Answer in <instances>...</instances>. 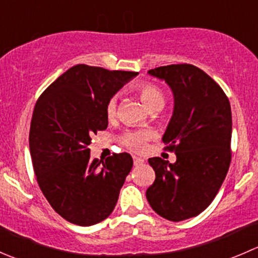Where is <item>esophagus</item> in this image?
Instances as JSON below:
<instances>
[{
	"label": "esophagus",
	"mask_w": 258,
	"mask_h": 258,
	"mask_svg": "<svg viewBox=\"0 0 258 258\" xmlns=\"http://www.w3.org/2000/svg\"><path fill=\"white\" fill-rule=\"evenodd\" d=\"M144 162H145L144 158L137 157V156H134V165L135 166H141V165H144Z\"/></svg>",
	"instance_id": "1"
}]
</instances>
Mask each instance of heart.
Listing matches in <instances>:
<instances>
[{
  "mask_svg": "<svg viewBox=\"0 0 258 258\" xmlns=\"http://www.w3.org/2000/svg\"><path fill=\"white\" fill-rule=\"evenodd\" d=\"M137 91H139L142 102L148 110H152V108H160L161 110L165 105V95L157 86L152 85V83H141V85L137 86ZM116 100L112 98L107 103V107H106V113H107L108 118H112L116 114ZM148 136H150V134L145 131L131 132V134H127L123 137V142L131 150L141 151L144 150L145 142Z\"/></svg>",
  "mask_w": 258,
  "mask_h": 258,
  "instance_id": "heart-1",
  "label": "heart"
}]
</instances>
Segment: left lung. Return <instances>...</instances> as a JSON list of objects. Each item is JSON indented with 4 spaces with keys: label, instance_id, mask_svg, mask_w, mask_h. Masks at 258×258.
<instances>
[{
    "label": "left lung",
    "instance_id": "left-lung-1",
    "mask_svg": "<svg viewBox=\"0 0 258 258\" xmlns=\"http://www.w3.org/2000/svg\"><path fill=\"white\" fill-rule=\"evenodd\" d=\"M148 75L170 86L173 112L162 141L176 162L148 158L156 179L148 204L166 220L178 222L205 211L217 195L231 162L232 114L227 96L194 64H170Z\"/></svg>",
    "mask_w": 258,
    "mask_h": 258
}]
</instances>
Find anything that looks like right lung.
Wrapping results in <instances>:
<instances>
[{
    "label": "right lung",
    "mask_w": 258,
    "mask_h": 258,
    "mask_svg": "<svg viewBox=\"0 0 258 258\" xmlns=\"http://www.w3.org/2000/svg\"><path fill=\"white\" fill-rule=\"evenodd\" d=\"M137 72L76 64L40 96L30 128L33 170L43 196L61 217L92 226L112 213L131 171L130 153L91 160L93 134L106 130V107Z\"/></svg>",
    "instance_id": "add662e5"
}]
</instances>
